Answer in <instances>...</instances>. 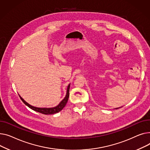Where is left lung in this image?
<instances>
[{
	"label": "left lung",
	"instance_id": "8db88e82",
	"mask_svg": "<svg viewBox=\"0 0 150 150\" xmlns=\"http://www.w3.org/2000/svg\"><path fill=\"white\" fill-rule=\"evenodd\" d=\"M117 108H116V109H117Z\"/></svg>",
	"mask_w": 150,
	"mask_h": 150
}]
</instances>
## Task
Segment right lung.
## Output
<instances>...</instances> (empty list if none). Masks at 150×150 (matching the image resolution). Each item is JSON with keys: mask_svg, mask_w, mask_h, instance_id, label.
<instances>
[{"mask_svg": "<svg viewBox=\"0 0 150 150\" xmlns=\"http://www.w3.org/2000/svg\"><path fill=\"white\" fill-rule=\"evenodd\" d=\"M69 86H70V84H69L68 87H67V94H66V96L64 98V99L62 100L57 105V106H56L54 107H52V108H39V107H36L32 106V105H31L30 104H29L28 103L26 102L20 95H19V97H20L21 99L22 100V102L26 105V106H28L31 110H33L35 111L40 112V113L43 114H53L59 112V111H60L62 110L65 107V106L67 102H68V98H69Z\"/></svg>", "mask_w": 150, "mask_h": 150, "instance_id": "obj_1", "label": "right lung"}]
</instances>
